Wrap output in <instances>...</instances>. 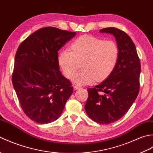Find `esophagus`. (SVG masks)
<instances>
[{
	"label": "esophagus",
	"instance_id": "1",
	"mask_svg": "<svg viewBox=\"0 0 153 153\" xmlns=\"http://www.w3.org/2000/svg\"><path fill=\"white\" fill-rule=\"evenodd\" d=\"M80 88H81V87L79 86V85H74V89H76V90L79 89H80Z\"/></svg>",
	"mask_w": 153,
	"mask_h": 153
}]
</instances>
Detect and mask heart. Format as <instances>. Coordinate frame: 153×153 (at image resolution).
<instances>
[{"label": "heart", "instance_id": "b5f03b06", "mask_svg": "<svg viewBox=\"0 0 153 153\" xmlns=\"http://www.w3.org/2000/svg\"><path fill=\"white\" fill-rule=\"evenodd\" d=\"M71 50L60 51L58 62L64 76L70 79L82 62V70L77 72L74 82L78 85L91 84L105 79L114 69L119 57V49L114 41L85 35L75 40Z\"/></svg>", "mask_w": 153, "mask_h": 153}]
</instances>
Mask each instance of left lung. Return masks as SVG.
<instances>
[{
	"label": "left lung",
	"mask_w": 153,
	"mask_h": 153,
	"mask_svg": "<svg viewBox=\"0 0 153 153\" xmlns=\"http://www.w3.org/2000/svg\"><path fill=\"white\" fill-rule=\"evenodd\" d=\"M114 36L119 57L114 69L107 79L93 88L85 105L91 119L101 124H109L124 116L139 91L141 64L135 44L124 31L115 27L100 30Z\"/></svg>",
	"instance_id": "obj_1"
}]
</instances>
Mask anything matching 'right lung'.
<instances>
[{
  "label": "right lung",
  "instance_id": "1",
  "mask_svg": "<svg viewBox=\"0 0 153 153\" xmlns=\"http://www.w3.org/2000/svg\"><path fill=\"white\" fill-rule=\"evenodd\" d=\"M76 34L45 27L30 35L18 48L12 84L23 111L38 123L58 119L73 93L71 83L59 70L58 51Z\"/></svg>",
  "mask_w": 153,
  "mask_h": 153
}]
</instances>
